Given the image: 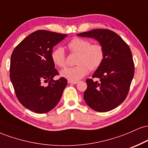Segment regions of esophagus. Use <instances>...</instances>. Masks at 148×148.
<instances>
[{
  "instance_id": "34e87169",
  "label": "esophagus",
  "mask_w": 148,
  "mask_h": 148,
  "mask_svg": "<svg viewBox=\"0 0 148 148\" xmlns=\"http://www.w3.org/2000/svg\"><path fill=\"white\" fill-rule=\"evenodd\" d=\"M69 84H77L79 83V81H68Z\"/></svg>"
}]
</instances>
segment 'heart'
I'll use <instances>...</instances> for the list:
<instances>
[{
  "label": "heart",
  "mask_w": 148,
  "mask_h": 148,
  "mask_svg": "<svg viewBox=\"0 0 148 148\" xmlns=\"http://www.w3.org/2000/svg\"><path fill=\"white\" fill-rule=\"evenodd\" d=\"M68 48L77 54V65L67 67L61 72V76L69 81H76L87 75L89 70L95 71L101 67L105 58V49L100 43L91 44L86 39L75 37L68 43ZM51 59L58 67H64L67 64L66 55L62 47H58L51 52Z\"/></svg>",
  "instance_id": "b5f03b06"
}]
</instances>
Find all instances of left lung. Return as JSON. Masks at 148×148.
Listing matches in <instances>:
<instances>
[{"label": "left lung", "instance_id": "obj_1", "mask_svg": "<svg viewBox=\"0 0 148 148\" xmlns=\"http://www.w3.org/2000/svg\"><path fill=\"white\" fill-rule=\"evenodd\" d=\"M77 35L96 39L105 49L103 62L92 75L99 81L86 79L85 101L96 111H111L126 99L134 75L130 47L118 34L108 29H94Z\"/></svg>", "mask_w": 148, "mask_h": 148}]
</instances>
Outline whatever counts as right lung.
<instances>
[{"label":"right lung","instance_id":"right-lung-1","mask_svg":"<svg viewBox=\"0 0 148 148\" xmlns=\"http://www.w3.org/2000/svg\"><path fill=\"white\" fill-rule=\"evenodd\" d=\"M67 35L39 30L15 47L11 56L10 77L19 102L37 113L51 111L60 101L67 80L60 77L51 59L54 46ZM43 82H48L44 86Z\"/></svg>","mask_w":148,"mask_h":148}]
</instances>
